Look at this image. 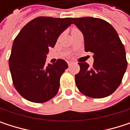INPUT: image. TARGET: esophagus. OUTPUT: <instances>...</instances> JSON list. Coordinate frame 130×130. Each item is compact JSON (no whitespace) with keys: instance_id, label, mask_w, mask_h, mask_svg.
Segmentation results:
<instances>
[{"instance_id":"esophagus-1","label":"esophagus","mask_w":130,"mask_h":130,"mask_svg":"<svg viewBox=\"0 0 130 130\" xmlns=\"http://www.w3.org/2000/svg\"><path fill=\"white\" fill-rule=\"evenodd\" d=\"M72 64V62H70V61H68V66H70V65Z\"/></svg>"}]
</instances>
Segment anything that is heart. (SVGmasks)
Segmentation results:
<instances>
[{
    "instance_id": "1",
    "label": "heart",
    "mask_w": 130,
    "mask_h": 130,
    "mask_svg": "<svg viewBox=\"0 0 130 130\" xmlns=\"http://www.w3.org/2000/svg\"><path fill=\"white\" fill-rule=\"evenodd\" d=\"M73 31H77V30H76V29H74V30H73Z\"/></svg>"
}]
</instances>
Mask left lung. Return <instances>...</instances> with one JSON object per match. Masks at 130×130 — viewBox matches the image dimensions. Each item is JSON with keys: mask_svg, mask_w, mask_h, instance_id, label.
Returning a JSON list of instances; mask_svg holds the SVG:
<instances>
[{"mask_svg": "<svg viewBox=\"0 0 130 130\" xmlns=\"http://www.w3.org/2000/svg\"><path fill=\"white\" fill-rule=\"evenodd\" d=\"M71 19L84 35L85 51L92 53L94 59L92 68L87 62L78 63L80 70L75 74L76 85L87 96L107 97L120 86L126 70L125 48L108 22L93 17Z\"/></svg>", "mask_w": 130, "mask_h": 130, "instance_id": "left-lung-1", "label": "left lung"}]
</instances>
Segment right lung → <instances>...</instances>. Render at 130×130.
<instances>
[{"label": "right lung", "instance_id": "right-lung-1", "mask_svg": "<svg viewBox=\"0 0 130 130\" xmlns=\"http://www.w3.org/2000/svg\"><path fill=\"white\" fill-rule=\"evenodd\" d=\"M72 18L40 16L26 24L13 41L9 66L13 85L25 99L37 103L53 99L68 64L63 59L45 65L50 47L73 22Z\"/></svg>", "mask_w": 130, "mask_h": 130}]
</instances>
